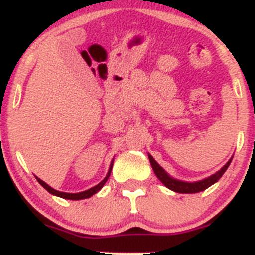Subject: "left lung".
Listing matches in <instances>:
<instances>
[{
    "instance_id": "1",
    "label": "left lung",
    "mask_w": 255,
    "mask_h": 255,
    "mask_svg": "<svg viewBox=\"0 0 255 255\" xmlns=\"http://www.w3.org/2000/svg\"><path fill=\"white\" fill-rule=\"evenodd\" d=\"M148 158L154 173H156V176L158 177V180H160L166 187H168V189L172 190V191L178 192V194H195V192L204 191V190L208 189L209 186H211V185L215 184L216 181H219V178L224 175V172L227 171V168L229 167L230 162H232V160H230L229 162H228L224 167L221 168L220 171H218V172L214 173V175L210 176V177L205 178V180H201V181H197V182H184V181H178V180H175V178L170 177V176L163 171V168L153 160V157L148 156Z\"/></svg>"
}]
</instances>
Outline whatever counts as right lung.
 Masks as SVG:
<instances>
[{"label":"right lung","mask_w":255,"mask_h":255,"mask_svg":"<svg viewBox=\"0 0 255 255\" xmlns=\"http://www.w3.org/2000/svg\"><path fill=\"white\" fill-rule=\"evenodd\" d=\"M112 167H113V161H112L111 167H109L108 173H107L106 178H104L103 181L99 182V184L97 185V186H94V187H92V189L87 190V191L78 192V194H68V192H60V191H56V190H54V189H52V187H50L49 185H47V184H45V182L42 181V180H40V178H37V181H39V184L41 185V186L44 187V189H46L47 191L50 192V194L55 195V196L63 197V199H69V200H82V199H88V197H90V196H93V195H94V194H97V192H98L99 190H101L102 187L104 186V184H106L107 180H108V178H109V175H111Z\"/></svg>","instance_id":"add662e5"}]
</instances>
